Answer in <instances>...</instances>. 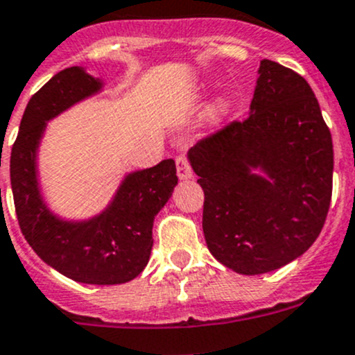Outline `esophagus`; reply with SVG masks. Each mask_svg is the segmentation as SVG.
Here are the masks:
<instances>
[{
	"label": "esophagus",
	"mask_w": 355,
	"mask_h": 355,
	"mask_svg": "<svg viewBox=\"0 0 355 355\" xmlns=\"http://www.w3.org/2000/svg\"><path fill=\"white\" fill-rule=\"evenodd\" d=\"M175 163H177V175L180 180H189V178H192V170H191V164H189L187 157L178 156L177 159H175Z\"/></svg>",
	"instance_id": "34e87169"
}]
</instances>
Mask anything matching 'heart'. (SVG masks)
<instances>
[{"instance_id": "b5f03b06", "label": "heart", "mask_w": 355, "mask_h": 355, "mask_svg": "<svg viewBox=\"0 0 355 355\" xmlns=\"http://www.w3.org/2000/svg\"><path fill=\"white\" fill-rule=\"evenodd\" d=\"M232 112V104H230L229 98L220 97L213 102V105L209 107V118L215 123H222L229 118V114Z\"/></svg>"}]
</instances>
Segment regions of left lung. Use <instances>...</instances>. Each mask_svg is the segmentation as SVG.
<instances>
[{"instance_id":"1","label":"left lung","mask_w":355,"mask_h":355,"mask_svg":"<svg viewBox=\"0 0 355 355\" xmlns=\"http://www.w3.org/2000/svg\"><path fill=\"white\" fill-rule=\"evenodd\" d=\"M205 191L202 232L213 257L244 276L297 260L324 225L333 142L311 85L261 60L250 116L187 154Z\"/></svg>"}]
</instances>
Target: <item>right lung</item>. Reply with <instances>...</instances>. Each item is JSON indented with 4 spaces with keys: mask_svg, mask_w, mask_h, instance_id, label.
Here are the masks:
<instances>
[{
    "mask_svg": "<svg viewBox=\"0 0 355 355\" xmlns=\"http://www.w3.org/2000/svg\"><path fill=\"white\" fill-rule=\"evenodd\" d=\"M85 67L57 72L24 111L10 156V180L20 230L37 257L62 276L85 284L135 279L150 258L154 216L178 184L173 159L126 173L111 201L90 218H65L50 208L37 156L48 123L104 90Z\"/></svg>",
    "mask_w": 355,
    "mask_h": 355,
    "instance_id": "obj_1",
    "label": "right lung"
}]
</instances>
